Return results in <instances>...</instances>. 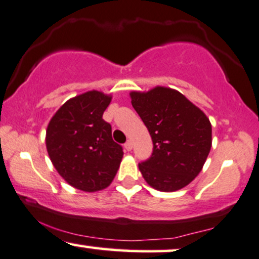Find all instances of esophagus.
Segmentation results:
<instances>
[{"label": "esophagus", "mask_w": 259, "mask_h": 259, "mask_svg": "<svg viewBox=\"0 0 259 259\" xmlns=\"http://www.w3.org/2000/svg\"><path fill=\"white\" fill-rule=\"evenodd\" d=\"M132 142H131V141H127L126 143H124V149H126V150L127 151H131V150H132Z\"/></svg>", "instance_id": "esophagus-1"}]
</instances>
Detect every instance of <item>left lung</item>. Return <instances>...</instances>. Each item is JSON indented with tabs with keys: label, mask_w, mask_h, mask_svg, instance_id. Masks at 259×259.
<instances>
[{
	"label": "left lung",
	"mask_w": 259,
	"mask_h": 259,
	"mask_svg": "<svg viewBox=\"0 0 259 259\" xmlns=\"http://www.w3.org/2000/svg\"><path fill=\"white\" fill-rule=\"evenodd\" d=\"M131 103L153 139L151 157L139 171L154 189L171 193L201 172L212 147V126L201 109L177 90L156 86L130 93Z\"/></svg>",
	"instance_id": "8db88e82"
}]
</instances>
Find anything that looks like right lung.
I'll return each mask as SVG.
<instances>
[{
	"label": "right lung",
	"mask_w": 259,
	"mask_h": 259,
	"mask_svg": "<svg viewBox=\"0 0 259 259\" xmlns=\"http://www.w3.org/2000/svg\"><path fill=\"white\" fill-rule=\"evenodd\" d=\"M112 99L102 91H88L66 100L46 130V148L54 168L75 189L94 193L114 181L123 157L112 141L103 112Z\"/></svg>",
	"instance_id": "right-lung-1"
}]
</instances>
